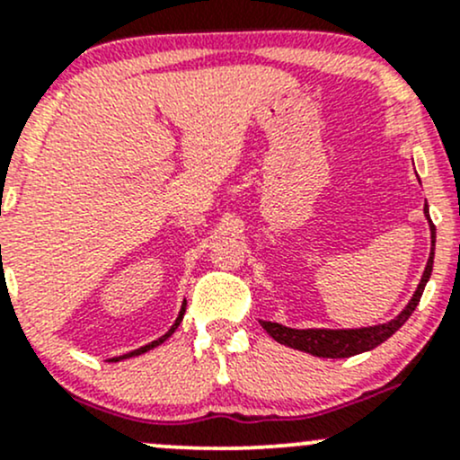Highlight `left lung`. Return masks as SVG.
I'll return each mask as SVG.
<instances>
[{
    "mask_svg": "<svg viewBox=\"0 0 460 460\" xmlns=\"http://www.w3.org/2000/svg\"><path fill=\"white\" fill-rule=\"evenodd\" d=\"M426 217L428 208H426ZM429 230H432V252H429V259L426 265V271L421 276V283H419L417 291L410 298L408 307L402 311L394 320H390L386 324H377V327H367V329H289L283 327L279 323H268V320H261L263 329L268 331L276 342L285 344V347L305 350V353L315 355V358H350V355L364 353L379 347L382 342H386L390 335L394 333L403 323L412 315V311L417 309L419 300H421L423 289L432 274V263H434V224L429 221Z\"/></svg>",
    "mask_w": 460,
    "mask_h": 460,
    "instance_id": "obj_1",
    "label": "left lung"
}]
</instances>
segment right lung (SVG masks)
I'll return each mask as SVG.
<instances>
[{"instance_id":"obj_1","label":"right lung","mask_w":460,"mask_h":460,"mask_svg":"<svg viewBox=\"0 0 460 460\" xmlns=\"http://www.w3.org/2000/svg\"><path fill=\"white\" fill-rule=\"evenodd\" d=\"M184 311H186V303H184V307H181V311H180V315H177V320H175V324H172V327L169 329V333H164L162 335V338H157V340H153L151 344H146V347H140V349H136V350H131V353H127V355H122V358H116V362L118 359H127V358H133V355H140V353H146V350H151L153 347H157V344H162L164 342L166 338H169V335L172 333V331H175L177 327H180V323H181V318H184Z\"/></svg>"}]
</instances>
